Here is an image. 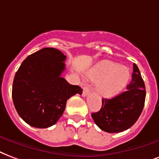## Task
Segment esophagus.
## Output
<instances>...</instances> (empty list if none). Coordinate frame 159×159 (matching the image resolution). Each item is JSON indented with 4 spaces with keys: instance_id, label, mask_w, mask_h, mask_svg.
I'll use <instances>...</instances> for the list:
<instances>
[{
    "instance_id": "esophagus-1",
    "label": "esophagus",
    "mask_w": 159,
    "mask_h": 159,
    "mask_svg": "<svg viewBox=\"0 0 159 159\" xmlns=\"http://www.w3.org/2000/svg\"><path fill=\"white\" fill-rule=\"evenodd\" d=\"M89 94V89L88 88V86H84L83 87V93H82V95L83 96H87V95Z\"/></svg>"
}]
</instances>
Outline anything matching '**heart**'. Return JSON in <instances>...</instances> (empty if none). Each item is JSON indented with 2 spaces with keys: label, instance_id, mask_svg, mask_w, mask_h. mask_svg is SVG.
Returning <instances> with one entry per match:
<instances>
[{
  "label": "heart",
  "instance_id": "b5f03b06",
  "mask_svg": "<svg viewBox=\"0 0 159 159\" xmlns=\"http://www.w3.org/2000/svg\"><path fill=\"white\" fill-rule=\"evenodd\" d=\"M90 80L97 82V90L103 97H114L126 87L130 80L129 70L111 61L100 62L87 72Z\"/></svg>",
  "mask_w": 159,
  "mask_h": 159
}]
</instances>
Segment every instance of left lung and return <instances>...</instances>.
<instances>
[{
  "instance_id": "left-lung-1",
  "label": "left lung",
  "mask_w": 159,
  "mask_h": 159,
  "mask_svg": "<svg viewBox=\"0 0 159 159\" xmlns=\"http://www.w3.org/2000/svg\"><path fill=\"white\" fill-rule=\"evenodd\" d=\"M145 98V84L134 64L132 80L126 86V91L111 99H102L101 109L92 113L91 116L95 123L105 132H123L138 120L143 111Z\"/></svg>"
}]
</instances>
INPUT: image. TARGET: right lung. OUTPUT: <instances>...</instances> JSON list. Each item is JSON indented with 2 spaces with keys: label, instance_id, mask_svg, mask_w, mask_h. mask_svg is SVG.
Returning <instances> with one entry per match:
<instances>
[{
  "label": "right lung",
  "instance_id": "1",
  "mask_svg": "<svg viewBox=\"0 0 159 159\" xmlns=\"http://www.w3.org/2000/svg\"><path fill=\"white\" fill-rule=\"evenodd\" d=\"M66 56L53 48L31 54L16 71L12 100L18 115L37 128L54 125L64 111L68 99L83 89L62 78Z\"/></svg>",
  "mask_w": 159,
  "mask_h": 159
}]
</instances>
